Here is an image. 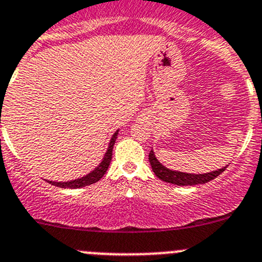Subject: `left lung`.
Here are the masks:
<instances>
[{
  "mask_svg": "<svg viewBox=\"0 0 262 262\" xmlns=\"http://www.w3.org/2000/svg\"><path fill=\"white\" fill-rule=\"evenodd\" d=\"M148 160H150L151 168L152 172L161 181L168 183H173L177 186H194V185H202V183H207L209 181L214 180L217 176L221 174L226 167H222L217 170H212L208 173H200V174H195V173H186V172H180V170H173L163 165L160 161L156 159L155 152L152 150L148 154Z\"/></svg>",
  "mask_w": 262,
  "mask_h": 262,
  "instance_id": "left-lung-1",
  "label": "left lung"
}]
</instances>
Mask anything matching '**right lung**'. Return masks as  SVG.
Listing matches in <instances>:
<instances>
[{"mask_svg":"<svg viewBox=\"0 0 262 262\" xmlns=\"http://www.w3.org/2000/svg\"><path fill=\"white\" fill-rule=\"evenodd\" d=\"M117 134H119V129L115 132L114 136H112L111 139H110L108 147H107L106 154H104L103 159H102V161L99 163V165L95 167L94 169H93L90 173H88L86 176L76 178V180L66 181V182H62V181H60V182H57V181H48V182H50L51 185H54V186L62 187V189H80V187L89 186V185H92V183L98 182V181L103 177L104 173L107 172V169H108V165L110 163H111V159H112V150H114V145H115V141H116L117 138Z\"/></svg>","mask_w":262,"mask_h":262,"instance_id":"right-lung-1","label":"right lung"}]
</instances>
